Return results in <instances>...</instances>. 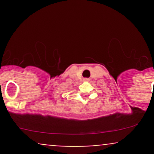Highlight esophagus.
<instances>
[{"mask_svg": "<svg viewBox=\"0 0 154 154\" xmlns=\"http://www.w3.org/2000/svg\"><path fill=\"white\" fill-rule=\"evenodd\" d=\"M84 80H85V81H88V80H89V79L85 78V79H84Z\"/></svg>", "mask_w": 154, "mask_h": 154, "instance_id": "1", "label": "esophagus"}]
</instances>
